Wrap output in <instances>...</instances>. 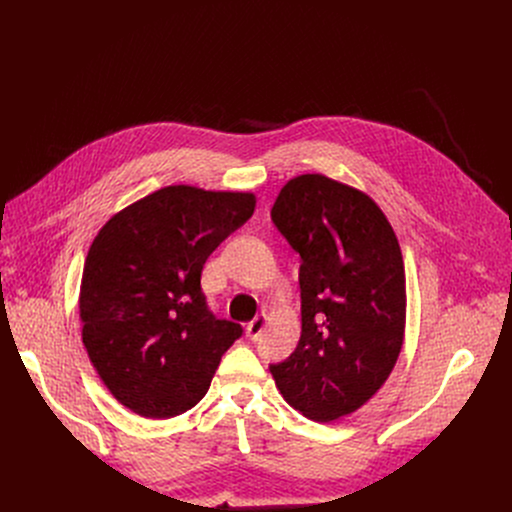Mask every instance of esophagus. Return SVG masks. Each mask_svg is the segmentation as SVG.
Here are the masks:
<instances>
[{"instance_id":"34e87169","label":"esophagus","mask_w":512,"mask_h":512,"mask_svg":"<svg viewBox=\"0 0 512 512\" xmlns=\"http://www.w3.org/2000/svg\"><path fill=\"white\" fill-rule=\"evenodd\" d=\"M265 324H267V314H259L255 320H251V322L247 324L245 334H247L251 340H257V338L261 336V332H263Z\"/></svg>"}]
</instances>
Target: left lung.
Masks as SVG:
<instances>
[{
	"label": "left lung",
	"mask_w": 512,
	"mask_h": 512,
	"mask_svg": "<svg viewBox=\"0 0 512 512\" xmlns=\"http://www.w3.org/2000/svg\"><path fill=\"white\" fill-rule=\"evenodd\" d=\"M271 218L300 257L302 336L269 371L283 399L330 423L389 379L405 340V265L379 204L324 174L291 178Z\"/></svg>",
	"instance_id": "8db88e82"
}]
</instances>
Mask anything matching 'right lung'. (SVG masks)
Instances as JSON below:
<instances>
[{"label": "right lung", "mask_w": 512, "mask_h": 512, "mask_svg": "<svg viewBox=\"0 0 512 512\" xmlns=\"http://www.w3.org/2000/svg\"><path fill=\"white\" fill-rule=\"evenodd\" d=\"M255 202L253 192L166 186L113 214L93 239L79 296L83 344L133 413L170 419L192 409L243 334L208 312L200 275Z\"/></svg>", "instance_id": "right-lung-1"}]
</instances>
